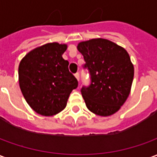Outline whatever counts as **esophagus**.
I'll return each instance as SVG.
<instances>
[{
  "label": "esophagus",
  "instance_id": "obj_1",
  "mask_svg": "<svg viewBox=\"0 0 157 157\" xmlns=\"http://www.w3.org/2000/svg\"><path fill=\"white\" fill-rule=\"evenodd\" d=\"M75 78L77 79V81H79V80H80V75H79V73H76V74H75Z\"/></svg>",
  "mask_w": 157,
  "mask_h": 157
}]
</instances>
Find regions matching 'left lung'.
I'll list each match as a JSON object with an SVG mask.
<instances>
[{
  "label": "left lung",
  "mask_w": 157,
  "mask_h": 157,
  "mask_svg": "<svg viewBox=\"0 0 157 157\" xmlns=\"http://www.w3.org/2000/svg\"><path fill=\"white\" fill-rule=\"evenodd\" d=\"M77 49L91 75L90 86L82 88L87 109L102 117L115 113L128 98L134 79V65L128 52L102 38L80 42Z\"/></svg>",
  "instance_id": "8db88e82"
}]
</instances>
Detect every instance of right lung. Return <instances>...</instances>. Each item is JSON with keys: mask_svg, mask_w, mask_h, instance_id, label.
Segmentation results:
<instances>
[{"mask_svg": "<svg viewBox=\"0 0 157 157\" xmlns=\"http://www.w3.org/2000/svg\"><path fill=\"white\" fill-rule=\"evenodd\" d=\"M67 44L48 43L33 48L20 61V89L37 113L53 116L61 112L78 82L69 71V62L62 57Z\"/></svg>", "mask_w": 157, "mask_h": 157, "instance_id": "obj_1", "label": "right lung"}]
</instances>
